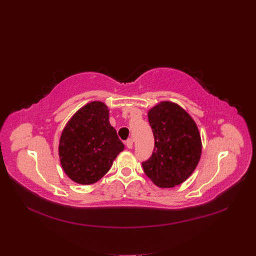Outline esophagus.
<instances>
[{"mask_svg": "<svg viewBox=\"0 0 256 256\" xmlns=\"http://www.w3.org/2000/svg\"><path fill=\"white\" fill-rule=\"evenodd\" d=\"M126 145L128 150H132V139H128L126 142Z\"/></svg>", "mask_w": 256, "mask_h": 256, "instance_id": "34e87169", "label": "esophagus"}]
</instances>
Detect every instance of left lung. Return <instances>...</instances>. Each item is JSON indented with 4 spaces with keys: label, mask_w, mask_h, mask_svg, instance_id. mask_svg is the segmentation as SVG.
I'll return each instance as SVG.
<instances>
[{
    "label": "left lung",
    "mask_w": 256,
    "mask_h": 256,
    "mask_svg": "<svg viewBox=\"0 0 256 256\" xmlns=\"http://www.w3.org/2000/svg\"><path fill=\"white\" fill-rule=\"evenodd\" d=\"M154 137L152 156L142 163L147 176L160 188H173L190 178L201 156L200 134L180 106L160 102L148 111Z\"/></svg>",
    "instance_id": "8db88e82"
}]
</instances>
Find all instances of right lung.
<instances>
[{"instance_id":"add662e5","label":"right lung","mask_w":256,"mask_h":256,"mask_svg":"<svg viewBox=\"0 0 256 256\" xmlns=\"http://www.w3.org/2000/svg\"><path fill=\"white\" fill-rule=\"evenodd\" d=\"M124 150L110 124L109 109L94 100L78 109L66 124L59 142L61 166L80 184L98 182Z\"/></svg>"}]
</instances>
